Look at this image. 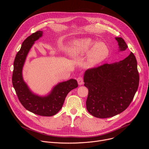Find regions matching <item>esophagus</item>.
<instances>
[{"mask_svg": "<svg viewBox=\"0 0 149 149\" xmlns=\"http://www.w3.org/2000/svg\"><path fill=\"white\" fill-rule=\"evenodd\" d=\"M77 81L79 85H82L84 83V80H83V78L81 76H79L78 78H77Z\"/></svg>", "mask_w": 149, "mask_h": 149, "instance_id": "34e87169", "label": "esophagus"}]
</instances>
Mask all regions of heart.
Instances as JSON below:
<instances>
[{"label": "heart", "mask_w": 149, "mask_h": 149, "mask_svg": "<svg viewBox=\"0 0 149 149\" xmlns=\"http://www.w3.org/2000/svg\"><path fill=\"white\" fill-rule=\"evenodd\" d=\"M72 56L80 57L87 55L86 63L93 67L105 59L109 54L108 47L104 44L96 42L91 38L76 39L71 42L69 49Z\"/></svg>", "instance_id": "obj_1"}]
</instances>
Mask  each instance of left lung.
Wrapping results in <instances>:
<instances>
[{
	"mask_svg": "<svg viewBox=\"0 0 149 149\" xmlns=\"http://www.w3.org/2000/svg\"><path fill=\"white\" fill-rule=\"evenodd\" d=\"M120 51L127 45L121 38H115ZM84 86L88 89L87 110L93 116L105 118L124 111L132 102L138 89L139 74L133 52L124 59L88 69L84 74Z\"/></svg>",
	"mask_w": 149,
	"mask_h": 149,
	"instance_id": "left-lung-1",
	"label": "left lung"
}]
</instances>
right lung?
<instances>
[{
    "label": "right lung",
    "mask_w": 149,
    "mask_h": 149,
    "mask_svg": "<svg viewBox=\"0 0 149 149\" xmlns=\"http://www.w3.org/2000/svg\"><path fill=\"white\" fill-rule=\"evenodd\" d=\"M42 32L33 33L23 42L14 61L12 84L19 101L27 110L41 116H52L61 109L68 93L78 87V82L71 79L59 83L45 97L38 96L29 90L22 78V68L30 49Z\"/></svg>",
    "instance_id": "add662e5"
}]
</instances>
